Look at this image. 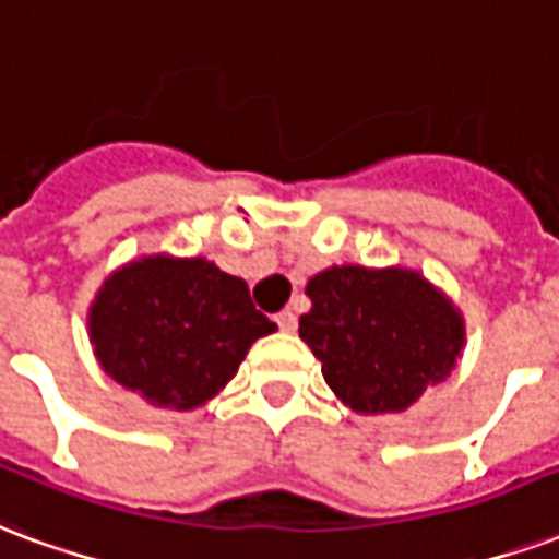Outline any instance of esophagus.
I'll return each instance as SVG.
<instances>
[{
    "label": "esophagus",
    "mask_w": 559,
    "mask_h": 559,
    "mask_svg": "<svg viewBox=\"0 0 559 559\" xmlns=\"http://www.w3.org/2000/svg\"><path fill=\"white\" fill-rule=\"evenodd\" d=\"M275 322H278L281 332H296V325H299V320H296V313L287 308V311H281L278 317H275Z\"/></svg>",
    "instance_id": "obj_1"
}]
</instances>
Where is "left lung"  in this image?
Wrapping results in <instances>:
<instances>
[{"mask_svg":"<svg viewBox=\"0 0 559 559\" xmlns=\"http://www.w3.org/2000/svg\"><path fill=\"white\" fill-rule=\"evenodd\" d=\"M299 337L355 415H400L444 382L465 346V317L415 269L329 266L308 281Z\"/></svg>","mask_w":559,"mask_h":559,"instance_id":"8db88e82","label":"left lung"}]
</instances>
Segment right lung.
I'll use <instances>...</instances> for the list:
<instances>
[{
    "label": "right lung",
    "mask_w": 559,
    "mask_h": 559,
    "mask_svg": "<svg viewBox=\"0 0 559 559\" xmlns=\"http://www.w3.org/2000/svg\"><path fill=\"white\" fill-rule=\"evenodd\" d=\"M278 329L248 284L206 258L142 254L103 281L88 341L103 373L171 412L206 406L237 376L251 343Z\"/></svg>",
    "instance_id": "1"
}]
</instances>
